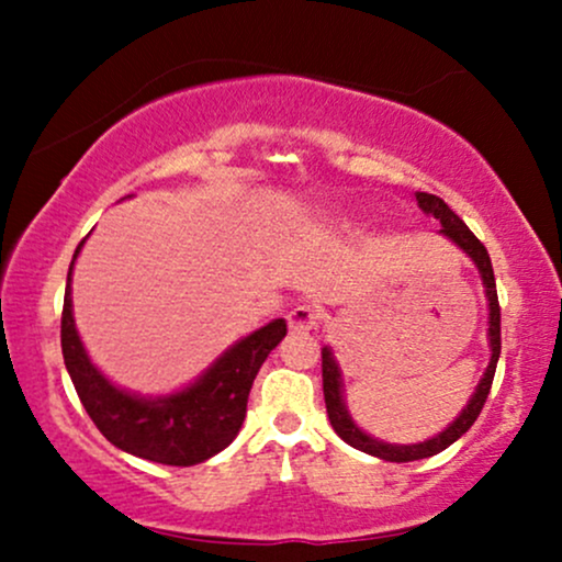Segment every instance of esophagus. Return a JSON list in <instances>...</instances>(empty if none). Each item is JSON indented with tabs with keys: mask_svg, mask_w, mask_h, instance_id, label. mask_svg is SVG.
<instances>
[{
	"mask_svg": "<svg viewBox=\"0 0 562 562\" xmlns=\"http://www.w3.org/2000/svg\"><path fill=\"white\" fill-rule=\"evenodd\" d=\"M288 327L293 333H308L317 327V314H314L312 306L301 303V306H293L288 312Z\"/></svg>",
	"mask_w": 562,
	"mask_h": 562,
	"instance_id": "1",
	"label": "esophagus"
}]
</instances>
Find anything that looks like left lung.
Listing matches in <instances>:
<instances>
[{"instance_id": "obj_1", "label": "left lung", "mask_w": 562, "mask_h": 562, "mask_svg": "<svg viewBox=\"0 0 562 562\" xmlns=\"http://www.w3.org/2000/svg\"><path fill=\"white\" fill-rule=\"evenodd\" d=\"M417 205L423 209V214L438 218L441 224V235L447 237L449 243H454L462 254L468 256L470 261L475 263L479 269L481 282H483V293H486L488 301V348H492V359H488L486 372L475 385L473 396L465 409L451 420L441 434L425 438L420 443H389L380 441V438L364 434L353 417L348 415V406L344 398V375H340V367L335 362V353L330 346L322 348V389H325V404H327V417H330L333 430L338 434L348 447L364 451V454L378 457V460L385 462H412V460H425V457H434L438 451H443L457 438H462L470 430V425L479 420L483 404H486L488 391H492V380L496 372V362H499V351H502V333H499V299H496V282H494V269H492V259H488V250L483 248V243L473 232L468 229V224L462 222L454 211L443 203L441 198L428 195V192H415Z\"/></svg>"}]
</instances>
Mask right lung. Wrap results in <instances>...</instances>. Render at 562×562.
I'll list each match as a JSON object with an SVG mask.
<instances>
[{
	"instance_id": "1",
	"label": "right lung",
	"mask_w": 562,
	"mask_h": 562,
	"mask_svg": "<svg viewBox=\"0 0 562 562\" xmlns=\"http://www.w3.org/2000/svg\"><path fill=\"white\" fill-rule=\"evenodd\" d=\"M81 248L83 240L68 269L60 344L76 393L100 434L121 451L177 468L198 465L227 449L240 434L250 385L261 364L288 335L285 319H272L232 344L203 375L184 389L164 396H139L119 389L97 370L76 330L70 274Z\"/></svg>"
}]
</instances>
